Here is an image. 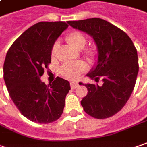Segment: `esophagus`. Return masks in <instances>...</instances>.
<instances>
[{"mask_svg": "<svg viewBox=\"0 0 147 147\" xmlns=\"http://www.w3.org/2000/svg\"><path fill=\"white\" fill-rule=\"evenodd\" d=\"M78 82H70V86H71L72 89H75L76 87H78Z\"/></svg>", "mask_w": 147, "mask_h": 147, "instance_id": "obj_1", "label": "esophagus"}]
</instances>
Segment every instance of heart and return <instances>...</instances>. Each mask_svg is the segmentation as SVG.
<instances>
[{
	"instance_id": "b5f03b06",
	"label": "heart",
	"mask_w": 147,
	"mask_h": 147,
	"mask_svg": "<svg viewBox=\"0 0 147 147\" xmlns=\"http://www.w3.org/2000/svg\"><path fill=\"white\" fill-rule=\"evenodd\" d=\"M66 39L68 43L71 45L72 47L77 48V49H82L85 46L86 39L84 34L78 30H74L70 32L69 34L66 36ZM58 50V43H55L53 44L52 50H51V55L54 57ZM86 53L88 55L92 54L91 50H87ZM88 69L87 64L84 61L79 62H66L63 64L59 72L63 77L66 78L68 79H75L78 78L82 73L85 72Z\"/></svg>"
}]
</instances>
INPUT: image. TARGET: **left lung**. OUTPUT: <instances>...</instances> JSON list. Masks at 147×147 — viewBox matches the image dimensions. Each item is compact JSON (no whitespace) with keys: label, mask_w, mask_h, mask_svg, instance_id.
I'll return each mask as SVG.
<instances>
[{"label":"left lung","mask_w":147,"mask_h":147,"mask_svg":"<svg viewBox=\"0 0 147 147\" xmlns=\"http://www.w3.org/2000/svg\"><path fill=\"white\" fill-rule=\"evenodd\" d=\"M68 23L94 39L98 61L87 76L95 82L99 78L103 82L100 86L85 84L88 92L81 104L94 118L113 117L125 105L135 86L138 73L135 46L125 32L101 18L69 21ZM82 84L84 85L79 82Z\"/></svg>","instance_id":"left-lung-1"}]
</instances>
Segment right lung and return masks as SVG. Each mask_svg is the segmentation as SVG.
Listing matches in <instances>:
<instances>
[{
    "label": "right lung",
    "instance_id": "add662e5",
    "mask_svg": "<svg viewBox=\"0 0 147 147\" xmlns=\"http://www.w3.org/2000/svg\"><path fill=\"white\" fill-rule=\"evenodd\" d=\"M69 25L40 22L25 30L7 52L4 79L13 102L31 121L48 124L61 116L69 82L57 77L48 86L41 82L51 63L53 44Z\"/></svg>",
    "mask_w": 147,
    "mask_h": 147
}]
</instances>
